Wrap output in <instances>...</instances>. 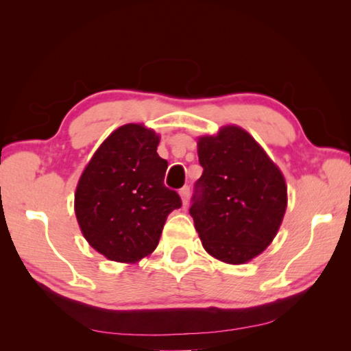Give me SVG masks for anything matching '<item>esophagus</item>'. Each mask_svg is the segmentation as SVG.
Segmentation results:
<instances>
[{"mask_svg":"<svg viewBox=\"0 0 351 351\" xmlns=\"http://www.w3.org/2000/svg\"><path fill=\"white\" fill-rule=\"evenodd\" d=\"M180 196L182 199V204L187 205L189 204V197H190V187H189V185H185V187H182L180 190Z\"/></svg>","mask_w":351,"mask_h":351,"instance_id":"34e87169","label":"esophagus"}]
</instances>
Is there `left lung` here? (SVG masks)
Instances as JSON below:
<instances>
[{"mask_svg": "<svg viewBox=\"0 0 351 351\" xmlns=\"http://www.w3.org/2000/svg\"><path fill=\"white\" fill-rule=\"evenodd\" d=\"M202 176L190 215L211 256L244 264L273 241L287 210L282 171L255 138L229 125L197 141Z\"/></svg>", "mask_w": 351, "mask_h": 351, "instance_id": "8db88e82", "label": "left lung"}]
</instances>
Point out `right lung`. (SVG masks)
I'll return each instance as SVG.
<instances>
[{
  "label": "right lung",
  "mask_w": 351,
  "mask_h": 351,
  "mask_svg": "<svg viewBox=\"0 0 351 351\" xmlns=\"http://www.w3.org/2000/svg\"><path fill=\"white\" fill-rule=\"evenodd\" d=\"M160 137L143 125L111 132L87 164L75 191L84 238L110 261L137 263L155 250L167 215L181 197L164 185L167 161Z\"/></svg>",
  "instance_id": "right-lung-1"
}]
</instances>
